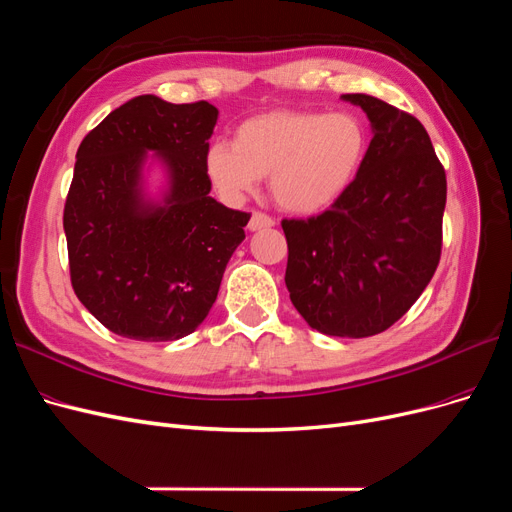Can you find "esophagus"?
Segmentation results:
<instances>
[{"instance_id":"esophagus-1","label":"esophagus","mask_w":512,"mask_h":512,"mask_svg":"<svg viewBox=\"0 0 512 512\" xmlns=\"http://www.w3.org/2000/svg\"><path fill=\"white\" fill-rule=\"evenodd\" d=\"M275 224L273 218H269L267 213H260V211H254L252 218H250V224H247V228H250L252 232L256 230H265V228H271Z\"/></svg>"}]
</instances>
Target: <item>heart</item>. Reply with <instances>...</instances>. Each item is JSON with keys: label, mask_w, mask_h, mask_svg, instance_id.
I'll return each mask as SVG.
<instances>
[{"label": "heart", "mask_w": 512, "mask_h": 512, "mask_svg": "<svg viewBox=\"0 0 512 512\" xmlns=\"http://www.w3.org/2000/svg\"><path fill=\"white\" fill-rule=\"evenodd\" d=\"M369 134L352 113L273 111L245 119L235 143L205 149V173L230 203H241L269 177L277 205L297 215L335 205L359 177Z\"/></svg>", "instance_id": "b5f03b06"}]
</instances>
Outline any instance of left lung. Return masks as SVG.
Here are the masks:
<instances>
[{"label": "left lung", "mask_w": 512, "mask_h": 512, "mask_svg": "<svg viewBox=\"0 0 512 512\" xmlns=\"http://www.w3.org/2000/svg\"><path fill=\"white\" fill-rule=\"evenodd\" d=\"M342 100L363 108L374 138L329 211L282 222L284 280L309 327L359 339L395 324L436 273L446 175L421 121L367 94Z\"/></svg>", "instance_id": "8db88e82"}]
</instances>
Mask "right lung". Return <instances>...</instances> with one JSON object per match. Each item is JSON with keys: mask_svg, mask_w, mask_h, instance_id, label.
<instances>
[{"mask_svg": "<svg viewBox=\"0 0 512 512\" xmlns=\"http://www.w3.org/2000/svg\"><path fill=\"white\" fill-rule=\"evenodd\" d=\"M209 102L136 96L76 151L64 209L72 288L89 314L136 342L194 333L218 297L250 213L211 198ZM158 167L163 181L150 190Z\"/></svg>", "mask_w": 512, "mask_h": 512, "instance_id": "right-lung-1", "label": "right lung"}]
</instances>
